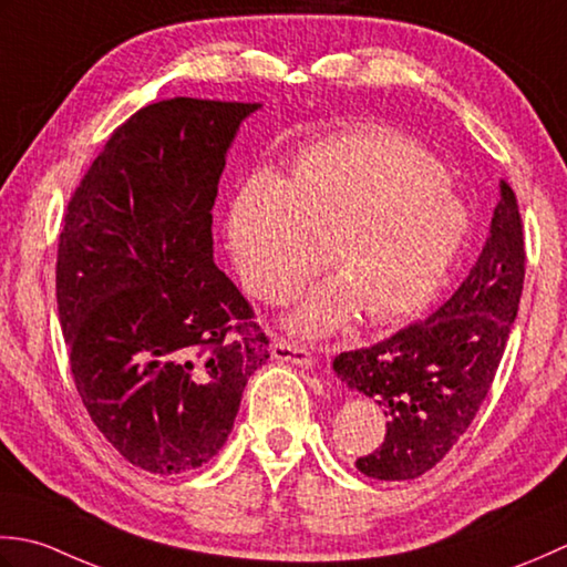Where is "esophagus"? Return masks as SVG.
Here are the masks:
<instances>
[{"mask_svg":"<svg viewBox=\"0 0 567 567\" xmlns=\"http://www.w3.org/2000/svg\"><path fill=\"white\" fill-rule=\"evenodd\" d=\"M271 354L276 357V360L293 362L298 367H313V362H316V357L310 354L308 348H303V344H298L293 340H286V338H276L271 342Z\"/></svg>","mask_w":567,"mask_h":567,"instance_id":"obj_1","label":"esophagus"}]
</instances>
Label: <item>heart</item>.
I'll list each match as a JSON object with an SVG mask.
<instances>
[{"label": "heart", "mask_w": 567, "mask_h": 567, "mask_svg": "<svg viewBox=\"0 0 567 567\" xmlns=\"http://www.w3.org/2000/svg\"><path fill=\"white\" fill-rule=\"evenodd\" d=\"M227 235L241 281L261 300L291 296L320 247L330 281L310 288L291 328L322 334L352 310L377 326L421 310L467 235V210L423 148L357 130L306 148L286 181L254 171Z\"/></svg>", "instance_id": "obj_1"}]
</instances>
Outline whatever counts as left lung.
<instances>
[{"label":"left lung","instance_id":"1","mask_svg":"<svg viewBox=\"0 0 567 567\" xmlns=\"http://www.w3.org/2000/svg\"><path fill=\"white\" fill-rule=\"evenodd\" d=\"M526 247L516 193L499 181L487 241L467 279L431 318L334 357V372L386 415V435L357 470L413 480L433 470L487 399L524 291Z\"/></svg>","mask_w":567,"mask_h":567}]
</instances>
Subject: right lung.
I'll use <instances>...</instances> for the list:
<instances>
[{"label": "right lung", "mask_w": 567, "mask_h": 567, "mask_svg": "<svg viewBox=\"0 0 567 567\" xmlns=\"http://www.w3.org/2000/svg\"><path fill=\"white\" fill-rule=\"evenodd\" d=\"M259 105L173 97L112 132L65 207L55 300L92 423L132 465L178 475L217 455L269 338L213 261V205Z\"/></svg>", "instance_id": "1"}]
</instances>
